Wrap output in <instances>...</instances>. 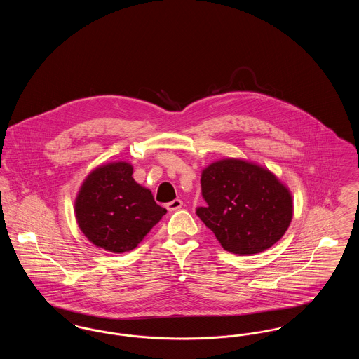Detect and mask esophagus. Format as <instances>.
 I'll list each match as a JSON object with an SVG mask.
<instances>
[{"label":"esophagus","mask_w":359,"mask_h":359,"mask_svg":"<svg viewBox=\"0 0 359 359\" xmlns=\"http://www.w3.org/2000/svg\"><path fill=\"white\" fill-rule=\"evenodd\" d=\"M182 205H183V202L180 201V199H175V201H172L170 203H167V210L170 211V212H173V211H177V210H180L182 208Z\"/></svg>","instance_id":"esophagus-1"}]
</instances>
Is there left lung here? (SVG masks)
<instances>
[{
	"mask_svg": "<svg viewBox=\"0 0 359 359\" xmlns=\"http://www.w3.org/2000/svg\"><path fill=\"white\" fill-rule=\"evenodd\" d=\"M201 184L207 205L198 207L196 215L230 253H261L290 227V189L266 168L223 158L203 170Z\"/></svg>",
	"mask_w": 359,
	"mask_h": 359,
	"instance_id": "obj_1",
	"label": "left lung"
}]
</instances>
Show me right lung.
<instances>
[{"label":"right lung","mask_w":359,"mask_h":359,"mask_svg":"<svg viewBox=\"0 0 359 359\" xmlns=\"http://www.w3.org/2000/svg\"><path fill=\"white\" fill-rule=\"evenodd\" d=\"M132 173L133 167L125 161L101 165L86 177L75 201L82 233L111 253L133 250L167 212Z\"/></svg>","instance_id":"1"}]
</instances>
